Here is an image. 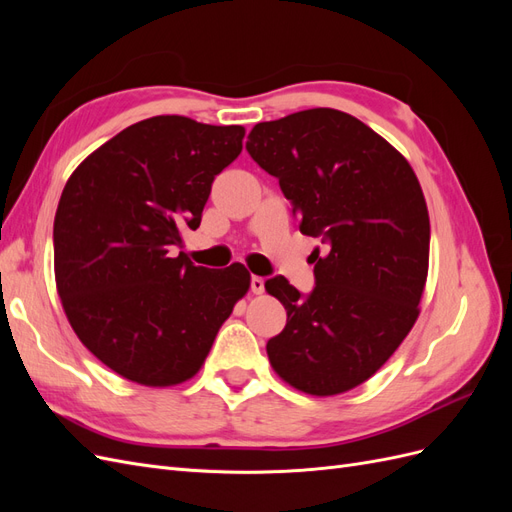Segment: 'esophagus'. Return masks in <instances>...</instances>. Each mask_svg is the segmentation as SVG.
<instances>
[{
    "instance_id": "1",
    "label": "esophagus",
    "mask_w": 512,
    "mask_h": 512,
    "mask_svg": "<svg viewBox=\"0 0 512 512\" xmlns=\"http://www.w3.org/2000/svg\"><path fill=\"white\" fill-rule=\"evenodd\" d=\"M250 286H252V292H254V294H262V292H265V277L252 275Z\"/></svg>"
}]
</instances>
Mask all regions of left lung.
Wrapping results in <instances>:
<instances>
[{"mask_svg": "<svg viewBox=\"0 0 512 512\" xmlns=\"http://www.w3.org/2000/svg\"><path fill=\"white\" fill-rule=\"evenodd\" d=\"M252 160L280 181L312 252L316 286L284 275L265 288L286 307L267 342L273 369L294 389L337 395L391 359L418 318L429 267V213L412 166L356 117L309 108L256 123Z\"/></svg>", "mask_w": 512, "mask_h": 512, "instance_id": "left-lung-1", "label": "left lung"}]
</instances>
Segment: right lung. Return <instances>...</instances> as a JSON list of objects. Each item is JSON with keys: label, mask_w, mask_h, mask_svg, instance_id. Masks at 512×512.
I'll use <instances>...</instances> for the list:
<instances>
[{"label": "right lung", "mask_w": 512, "mask_h": 512, "mask_svg": "<svg viewBox=\"0 0 512 512\" xmlns=\"http://www.w3.org/2000/svg\"><path fill=\"white\" fill-rule=\"evenodd\" d=\"M241 126L158 115L121 130L74 170L55 224V280L83 346L145 386L190 380L250 288L239 262L196 267V230L215 175L243 149Z\"/></svg>", "instance_id": "1"}]
</instances>
